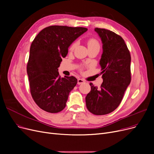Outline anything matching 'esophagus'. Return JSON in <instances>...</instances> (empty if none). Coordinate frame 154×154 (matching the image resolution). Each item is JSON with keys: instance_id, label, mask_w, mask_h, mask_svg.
I'll return each instance as SVG.
<instances>
[{"instance_id": "34e87169", "label": "esophagus", "mask_w": 154, "mask_h": 154, "mask_svg": "<svg viewBox=\"0 0 154 154\" xmlns=\"http://www.w3.org/2000/svg\"><path fill=\"white\" fill-rule=\"evenodd\" d=\"M84 82H85L84 80H83V79H79L77 80V84H78L79 85L84 84Z\"/></svg>"}]
</instances>
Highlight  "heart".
Returning <instances> with one entry per match:
<instances>
[{"label": "heart", "instance_id": "1", "mask_svg": "<svg viewBox=\"0 0 154 154\" xmlns=\"http://www.w3.org/2000/svg\"><path fill=\"white\" fill-rule=\"evenodd\" d=\"M78 44H79L78 40H75L74 42H73L70 46V48H69L70 51H74L76 48V47L78 45ZM87 44H88V47H95V46L100 47L99 42L98 41V40L95 38H91L88 39V42H87ZM80 69H82V67H80Z\"/></svg>", "mask_w": 154, "mask_h": 154}]
</instances>
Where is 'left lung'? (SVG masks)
Here are the masks:
<instances>
[{"label":"left lung","instance_id":"1","mask_svg":"<svg viewBox=\"0 0 154 154\" xmlns=\"http://www.w3.org/2000/svg\"><path fill=\"white\" fill-rule=\"evenodd\" d=\"M103 44L100 60L103 83L100 88L91 83V91L85 97L88 111L97 116L108 114L120 105L131 81V56L124 40L115 32L95 28Z\"/></svg>","mask_w":154,"mask_h":154}]
</instances>
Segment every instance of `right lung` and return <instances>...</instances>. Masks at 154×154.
I'll list each match as a JSON object with an SVG mask.
<instances>
[{
	"label": "right lung",
	"instance_id": "obj_1",
	"mask_svg": "<svg viewBox=\"0 0 154 154\" xmlns=\"http://www.w3.org/2000/svg\"><path fill=\"white\" fill-rule=\"evenodd\" d=\"M87 30L85 27L51 26L40 31L32 42L27 72L32 99L41 109L57 113L66 107L77 79L74 76L60 78L58 68L70 44Z\"/></svg>",
	"mask_w": 154,
	"mask_h": 154
}]
</instances>
